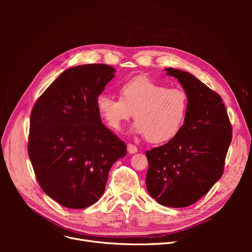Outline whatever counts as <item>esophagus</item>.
<instances>
[{"mask_svg":"<svg viewBox=\"0 0 252 252\" xmlns=\"http://www.w3.org/2000/svg\"><path fill=\"white\" fill-rule=\"evenodd\" d=\"M127 151L130 155H133V154H136V152H138V148H136V146H134V145H132V144H128L127 145Z\"/></svg>","mask_w":252,"mask_h":252,"instance_id":"34e87169","label":"esophagus"}]
</instances>
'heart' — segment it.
<instances>
[{"label": "heart", "mask_w": 252, "mask_h": 252, "mask_svg": "<svg viewBox=\"0 0 252 252\" xmlns=\"http://www.w3.org/2000/svg\"><path fill=\"white\" fill-rule=\"evenodd\" d=\"M96 108L108 126L120 131L133 118L132 131L151 143L172 140L184 125L189 98L181 88H168L147 77H136L122 84L120 98L109 94L96 97Z\"/></svg>", "instance_id": "obj_1"}]
</instances>
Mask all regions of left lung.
<instances>
[{
  "mask_svg": "<svg viewBox=\"0 0 252 252\" xmlns=\"http://www.w3.org/2000/svg\"><path fill=\"white\" fill-rule=\"evenodd\" d=\"M189 98L181 131L162 146L146 151L147 191L166 207L194 204L222 177L232 128L222 98L191 73L166 68Z\"/></svg>",
  "mask_w": 252,
  "mask_h": 252,
  "instance_id": "left-lung-1",
  "label": "left lung"
}]
</instances>
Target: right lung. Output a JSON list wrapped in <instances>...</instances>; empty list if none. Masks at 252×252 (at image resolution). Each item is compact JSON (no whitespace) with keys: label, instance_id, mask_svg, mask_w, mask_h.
<instances>
[{"label":"right lung","instance_id":"add662e5","mask_svg":"<svg viewBox=\"0 0 252 252\" xmlns=\"http://www.w3.org/2000/svg\"><path fill=\"white\" fill-rule=\"evenodd\" d=\"M114 72L105 64L68 68L32 108L29 158L43 191L67 208L96 203L111 166L126 156V144L105 127L96 108Z\"/></svg>","mask_w":252,"mask_h":252}]
</instances>
